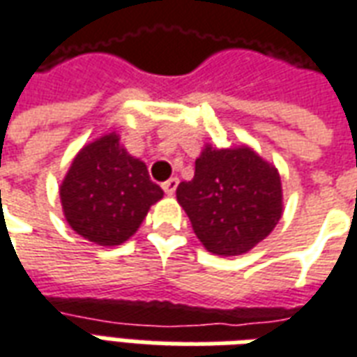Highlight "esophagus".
Returning a JSON list of instances; mask_svg holds the SVG:
<instances>
[{"label": "esophagus", "mask_w": 357, "mask_h": 357, "mask_svg": "<svg viewBox=\"0 0 357 357\" xmlns=\"http://www.w3.org/2000/svg\"><path fill=\"white\" fill-rule=\"evenodd\" d=\"M178 183H179L178 178H170V179H168V181H164V183H162L164 193H166V195H174V193H176V189H178Z\"/></svg>", "instance_id": "obj_1"}]
</instances>
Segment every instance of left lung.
Listing matches in <instances>:
<instances>
[{
	"instance_id": "8db88e82",
	"label": "left lung",
	"mask_w": 357,
	"mask_h": 357,
	"mask_svg": "<svg viewBox=\"0 0 357 357\" xmlns=\"http://www.w3.org/2000/svg\"><path fill=\"white\" fill-rule=\"evenodd\" d=\"M176 197L204 248L220 256L248 252L283 214L279 172L247 145H206L195 160L193 179L181 181Z\"/></svg>"
}]
</instances>
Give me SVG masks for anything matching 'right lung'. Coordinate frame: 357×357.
<instances>
[{
  "label": "right lung",
  "instance_id": "right-lung-1",
  "mask_svg": "<svg viewBox=\"0 0 357 357\" xmlns=\"http://www.w3.org/2000/svg\"><path fill=\"white\" fill-rule=\"evenodd\" d=\"M68 225L99 247L122 245L139 229L164 191L118 133L91 141L74 156L59 189Z\"/></svg>",
  "mask_w": 357,
  "mask_h": 357
}]
</instances>
